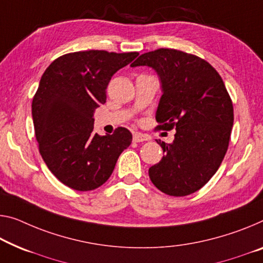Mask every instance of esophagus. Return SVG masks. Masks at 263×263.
<instances>
[{
  "label": "esophagus",
  "mask_w": 263,
  "mask_h": 263,
  "mask_svg": "<svg viewBox=\"0 0 263 263\" xmlns=\"http://www.w3.org/2000/svg\"><path fill=\"white\" fill-rule=\"evenodd\" d=\"M133 140H134L135 142H143V141L149 140V136L141 134V133H135L134 136H133Z\"/></svg>",
  "instance_id": "34e87169"
}]
</instances>
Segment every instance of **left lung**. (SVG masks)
I'll use <instances>...</instances> for the list:
<instances>
[{
    "instance_id": "left-lung-1",
    "label": "left lung",
    "mask_w": 263,
    "mask_h": 263,
    "mask_svg": "<svg viewBox=\"0 0 263 263\" xmlns=\"http://www.w3.org/2000/svg\"><path fill=\"white\" fill-rule=\"evenodd\" d=\"M132 67L147 66L159 75L161 96L155 119L159 128H175L173 143L149 168L157 189L171 196L195 193L212 179L227 153L234 122L233 103L223 81L207 61L175 49L142 54Z\"/></svg>"
}]
</instances>
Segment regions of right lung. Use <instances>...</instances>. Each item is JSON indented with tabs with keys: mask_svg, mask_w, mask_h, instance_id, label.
I'll return each instance as SVG.
<instances>
[{
	"mask_svg": "<svg viewBox=\"0 0 263 263\" xmlns=\"http://www.w3.org/2000/svg\"><path fill=\"white\" fill-rule=\"evenodd\" d=\"M139 52L76 51L51 62L31 104L40 154L63 184L79 192L99 188L110 177L133 135L120 127L112 135L94 132V111L106 103L111 76Z\"/></svg>",
	"mask_w": 263,
	"mask_h": 263,
	"instance_id": "1",
	"label": "right lung"
}]
</instances>
